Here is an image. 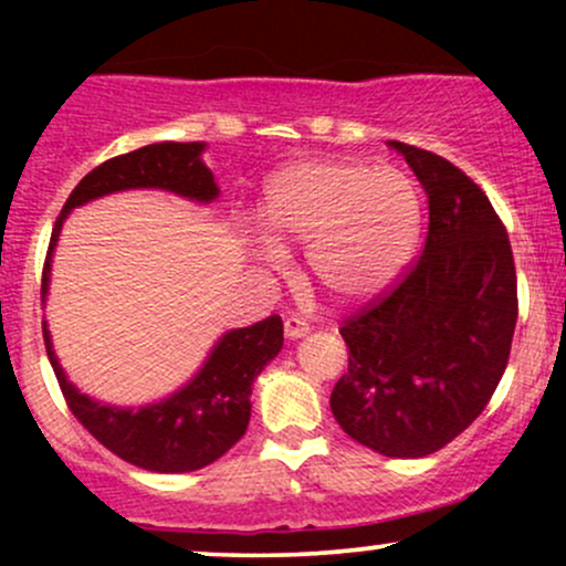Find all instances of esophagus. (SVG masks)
Instances as JSON below:
<instances>
[{"mask_svg":"<svg viewBox=\"0 0 566 566\" xmlns=\"http://www.w3.org/2000/svg\"><path fill=\"white\" fill-rule=\"evenodd\" d=\"M311 333L308 322L301 319V316H287L284 319V335H287V340H301V337H305Z\"/></svg>","mask_w":566,"mask_h":566,"instance_id":"1","label":"esophagus"}]
</instances>
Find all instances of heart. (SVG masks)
Returning <instances> with one entry per match:
<instances>
[{"label": "heart", "instance_id": "obj_1", "mask_svg": "<svg viewBox=\"0 0 566 566\" xmlns=\"http://www.w3.org/2000/svg\"><path fill=\"white\" fill-rule=\"evenodd\" d=\"M263 226L247 231L265 269L284 271L282 242L308 244V269L329 295H373L399 274L420 233L412 180L391 165L316 159L297 161L269 184Z\"/></svg>", "mask_w": 566, "mask_h": 566}]
</instances>
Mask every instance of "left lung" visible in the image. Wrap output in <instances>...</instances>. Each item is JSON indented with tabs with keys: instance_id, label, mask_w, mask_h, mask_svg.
Listing matches in <instances>:
<instances>
[{
	"instance_id": "obj_1",
	"label": "left lung",
	"mask_w": 566,
	"mask_h": 566,
	"mask_svg": "<svg viewBox=\"0 0 566 566\" xmlns=\"http://www.w3.org/2000/svg\"><path fill=\"white\" fill-rule=\"evenodd\" d=\"M428 197L423 255L340 327L348 373L329 396L343 431L386 458H426L482 415L509 365L516 269L490 199L452 161L388 140Z\"/></svg>"
}]
</instances>
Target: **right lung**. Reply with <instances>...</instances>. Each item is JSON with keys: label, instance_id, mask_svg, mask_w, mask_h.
Returning <instances> with one entry per match:
<instances>
[{"label": "right lung", "instance_id": "right-lung-1", "mask_svg": "<svg viewBox=\"0 0 566 566\" xmlns=\"http://www.w3.org/2000/svg\"><path fill=\"white\" fill-rule=\"evenodd\" d=\"M205 148L207 143L201 140L151 143L138 151L103 161L93 172L84 175L63 205L50 239L42 276V303L48 305L53 252L63 231V220L71 216V210L108 193L138 191V188H157L197 205H212L220 197V188L216 175L201 159ZM42 329L48 359L76 420L106 450L154 473L199 471L229 452L244 437L250 423V396L258 375L282 350L284 343V327L276 314L250 327L229 329L218 337L201 367L178 391L148 405L119 407L82 394L57 361L48 322H42Z\"/></svg>", "mask_w": 566, "mask_h": 566}]
</instances>
